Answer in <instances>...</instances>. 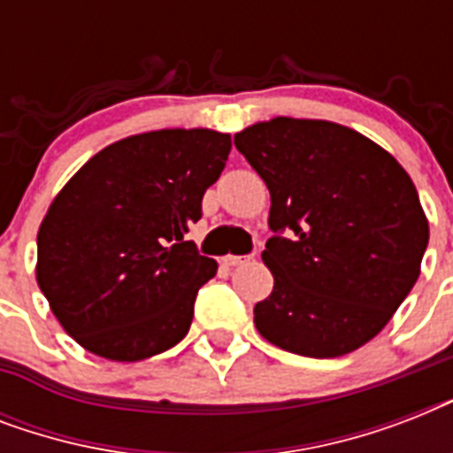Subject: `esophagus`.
<instances>
[{"label": "esophagus", "instance_id": "esophagus-1", "mask_svg": "<svg viewBox=\"0 0 453 453\" xmlns=\"http://www.w3.org/2000/svg\"><path fill=\"white\" fill-rule=\"evenodd\" d=\"M251 256H226L223 261H226V265H242V263H247Z\"/></svg>", "mask_w": 453, "mask_h": 453}]
</instances>
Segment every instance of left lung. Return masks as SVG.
<instances>
[{
    "instance_id": "8db88e82",
    "label": "left lung",
    "mask_w": 453,
    "mask_h": 453,
    "mask_svg": "<svg viewBox=\"0 0 453 453\" xmlns=\"http://www.w3.org/2000/svg\"><path fill=\"white\" fill-rule=\"evenodd\" d=\"M234 145L270 190L263 263L275 287L256 303L270 343L341 357L379 334L418 280L428 220L411 178L357 131L277 117Z\"/></svg>"
}]
</instances>
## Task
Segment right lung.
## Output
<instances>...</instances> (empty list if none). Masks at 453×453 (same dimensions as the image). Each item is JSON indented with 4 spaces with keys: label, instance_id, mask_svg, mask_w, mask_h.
<instances>
[{
    "label": "right lung",
    "instance_id": "right-lung-1",
    "mask_svg": "<svg viewBox=\"0 0 453 453\" xmlns=\"http://www.w3.org/2000/svg\"><path fill=\"white\" fill-rule=\"evenodd\" d=\"M230 136L162 129L91 157L49 206L37 282L63 329L88 352L138 362L183 341L219 263L185 242L219 180Z\"/></svg>",
    "mask_w": 453,
    "mask_h": 453
}]
</instances>
